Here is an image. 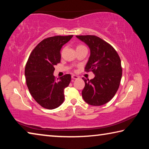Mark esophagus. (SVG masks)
Masks as SVG:
<instances>
[{"mask_svg": "<svg viewBox=\"0 0 149 149\" xmlns=\"http://www.w3.org/2000/svg\"><path fill=\"white\" fill-rule=\"evenodd\" d=\"M72 78L73 79H78V78H79V76H77V75H72Z\"/></svg>", "mask_w": 149, "mask_h": 149, "instance_id": "esophagus-1", "label": "esophagus"}]
</instances>
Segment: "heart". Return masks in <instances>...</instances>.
<instances>
[{"label": "heart", "mask_w": 149, "mask_h": 149, "mask_svg": "<svg viewBox=\"0 0 149 149\" xmlns=\"http://www.w3.org/2000/svg\"><path fill=\"white\" fill-rule=\"evenodd\" d=\"M84 47V45H78L77 47Z\"/></svg>", "instance_id": "heart-1"}]
</instances>
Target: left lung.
<instances>
[{"mask_svg":"<svg viewBox=\"0 0 149 149\" xmlns=\"http://www.w3.org/2000/svg\"><path fill=\"white\" fill-rule=\"evenodd\" d=\"M90 49V56L85 71H92L93 79L84 77L85 87L83 99L92 106H101L114 97L119 88L122 69L117 52L110 44L95 35H77Z\"/></svg>","mask_w":149,"mask_h":149,"instance_id":"obj_1","label":"left lung"}]
</instances>
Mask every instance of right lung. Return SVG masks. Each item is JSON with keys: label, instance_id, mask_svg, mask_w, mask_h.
Instances as JSON below:
<instances>
[{"label": "right lung", "instance_id": "add662e5", "mask_svg": "<svg viewBox=\"0 0 149 149\" xmlns=\"http://www.w3.org/2000/svg\"><path fill=\"white\" fill-rule=\"evenodd\" d=\"M72 37L58 35L42 40L33 50L27 62L25 76L30 94L47 109H54L62 104L64 90L71 81L70 74L56 79L53 74L54 65L60 62L62 46Z\"/></svg>", "mask_w": 149, "mask_h": 149}]
</instances>
